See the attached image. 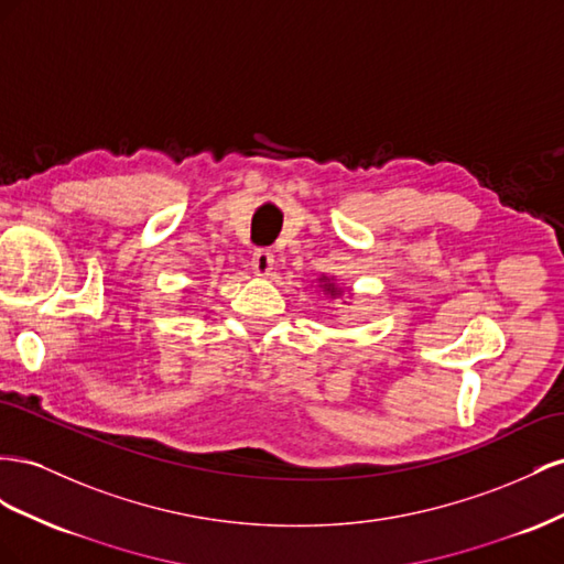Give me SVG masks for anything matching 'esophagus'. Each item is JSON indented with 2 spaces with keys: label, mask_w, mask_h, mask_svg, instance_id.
<instances>
[{
  "label": "esophagus",
  "mask_w": 564,
  "mask_h": 564,
  "mask_svg": "<svg viewBox=\"0 0 564 564\" xmlns=\"http://www.w3.org/2000/svg\"><path fill=\"white\" fill-rule=\"evenodd\" d=\"M250 267L254 271V276H269V273L273 271V252L271 250H254L252 252V260H250Z\"/></svg>",
  "instance_id": "esophagus-1"
}]
</instances>
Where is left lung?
Masks as SVG:
<instances>
[{
    "label": "left lung",
    "mask_w": 564,
    "mask_h": 564,
    "mask_svg": "<svg viewBox=\"0 0 564 564\" xmlns=\"http://www.w3.org/2000/svg\"><path fill=\"white\" fill-rule=\"evenodd\" d=\"M318 288H321V291H324V295H328V297H333V300L340 297V295L345 293V288L335 283V276H326V273H321Z\"/></svg>",
    "instance_id": "8db88e82"
}]
</instances>
